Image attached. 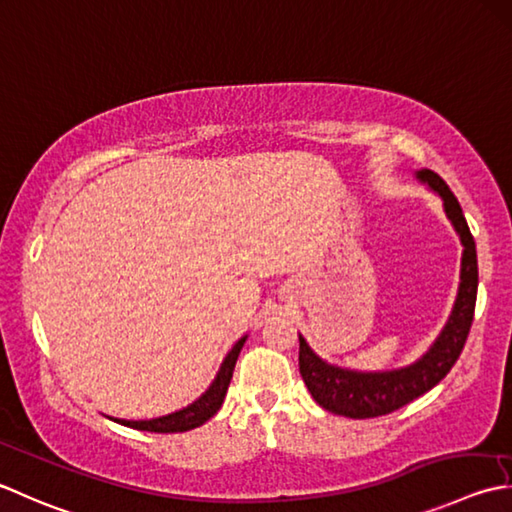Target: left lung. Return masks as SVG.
<instances>
[{
	"instance_id": "obj_1",
	"label": "left lung",
	"mask_w": 512,
	"mask_h": 512,
	"mask_svg": "<svg viewBox=\"0 0 512 512\" xmlns=\"http://www.w3.org/2000/svg\"><path fill=\"white\" fill-rule=\"evenodd\" d=\"M415 175L419 182L428 184L442 197L446 217L457 230L459 242L464 246L462 273H459L453 313H450L435 344L415 364L395 370H377V373H362V370H348L328 364L322 357L315 355L313 348L306 344V339L299 335V373H302L304 384L308 386L315 402L326 408L328 413L350 419L393 413V410L406 406L442 382L464 350L475 315L479 282L475 239L470 235L462 206H459L457 197L450 193L444 179L426 168L417 170Z\"/></svg>"
}]
</instances>
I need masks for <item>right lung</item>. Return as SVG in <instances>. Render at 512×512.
<instances>
[{
    "instance_id": "right-lung-1",
    "label": "right lung",
    "mask_w": 512,
    "mask_h": 512,
    "mask_svg": "<svg viewBox=\"0 0 512 512\" xmlns=\"http://www.w3.org/2000/svg\"><path fill=\"white\" fill-rule=\"evenodd\" d=\"M244 342H246V335L239 339L233 348H230V353L226 355L224 364L219 366V373L213 379V384H210L206 393L199 399H195L193 404H188L182 410H175V413H170V415L155 417V419H139V422H130V419H117V417H110V419L117 424H124V426L137 428V430H150V433H186V430L202 426L217 413L219 408H222L228 384H230V379H233L235 362L239 357V350L244 348Z\"/></svg>"
}]
</instances>
